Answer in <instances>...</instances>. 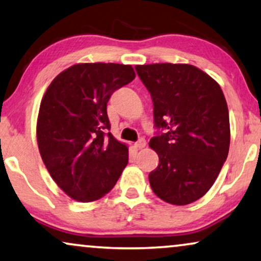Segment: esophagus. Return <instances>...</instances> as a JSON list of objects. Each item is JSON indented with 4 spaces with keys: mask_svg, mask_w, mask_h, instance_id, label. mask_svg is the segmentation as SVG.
<instances>
[{
    "mask_svg": "<svg viewBox=\"0 0 261 261\" xmlns=\"http://www.w3.org/2000/svg\"><path fill=\"white\" fill-rule=\"evenodd\" d=\"M145 146H146V140L144 138H140L137 142H135V147L137 148H144Z\"/></svg>",
    "mask_w": 261,
    "mask_h": 261,
    "instance_id": "1",
    "label": "esophagus"
}]
</instances>
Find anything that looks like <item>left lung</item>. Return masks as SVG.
Returning <instances> with one entry per match:
<instances>
[{"label": "left lung", "instance_id": "left-lung-1", "mask_svg": "<svg viewBox=\"0 0 261 261\" xmlns=\"http://www.w3.org/2000/svg\"><path fill=\"white\" fill-rule=\"evenodd\" d=\"M153 102L159 165L148 174L154 194L174 205L204 196L226 162L229 113L220 85L189 64L137 65Z\"/></svg>", "mask_w": 261, "mask_h": 261}]
</instances>
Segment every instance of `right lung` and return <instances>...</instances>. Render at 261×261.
I'll use <instances>...</instances> for the list:
<instances>
[{
  "label": "right lung",
  "mask_w": 261,
  "mask_h": 261,
  "mask_svg": "<svg viewBox=\"0 0 261 261\" xmlns=\"http://www.w3.org/2000/svg\"><path fill=\"white\" fill-rule=\"evenodd\" d=\"M134 78L130 65L76 64L52 81L41 99L37 138L42 162L76 201L108 194L128 164V147L109 132L107 103Z\"/></svg>",
  "instance_id": "right-lung-1"
}]
</instances>
